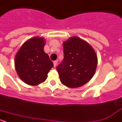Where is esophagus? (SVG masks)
<instances>
[{
  "instance_id": "34e87169",
  "label": "esophagus",
  "mask_w": 122,
  "mask_h": 122,
  "mask_svg": "<svg viewBox=\"0 0 122 122\" xmlns=\"http://www.w3.org/2000/svg\"><path fill=\"white\" fill-rule=\"evenodd\" d=\"M54 67H56V66H57V60H55V61H54Z\"/></svg>"
}]
</instances>
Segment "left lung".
Here are the masks:
<instances>
[{
  "label": "left lung",
  "mask_w": 122,
  "mask_h": 122,
  "mask_svg": "<svg viewBox=\"0 0 122 122\" xmlns=\"http://www.w3.org/2000/svg\"><path fill=\"white\" fill-rule=\"evenodd\" d=\"M64 58L56 69L65 86L77 88L93 77L97 65V56L89 44L77 36L63 43Z\"/></svg>",
  "instance_id": "1"
}]
</instances>
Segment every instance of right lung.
Returning <instances> with one entry per match:
<instances>
[{"instance_id":"add662e5","label":"right lung","mask_w":122,"mask_h":122,"mask_svg":"<svg viewBox=\"0 0 122 122\" xmlns=\"http://www.w3.org/2000/svg\"><path fill=\"white\" fill-rule=\"evenodd\" d=\"M43 38L34 37L23 44L15 57L19 77L27 84L37 86L45 81L54 64L43 50Z\"/></svg>"}]
</instances>
